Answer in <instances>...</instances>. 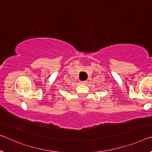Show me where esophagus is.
<instances>
[{"mask_svg":"<svg viewBox=\"0 0 152 152\" xmlns=\"http://www.w3.org/2000/svg\"><path fill=\"white\" fill-rule=\"evenodd\" d=\"M81 84H83V85H85V84H86L88 83V81H81Z\"/></svg>","mask_w":152,"mask_h":152,"instance_id":"obj_1","label":"esophagus"}]
</instances>
